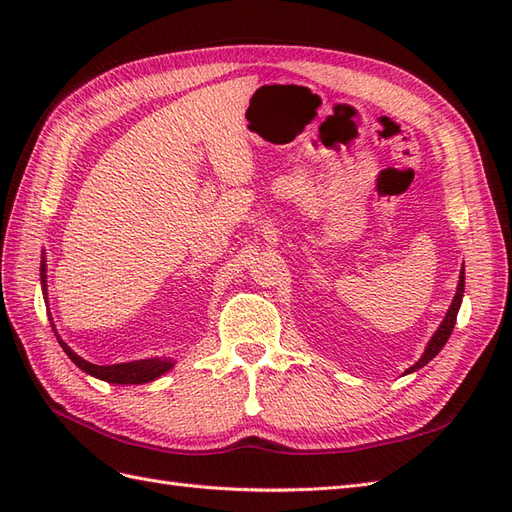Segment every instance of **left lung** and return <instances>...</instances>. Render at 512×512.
<instances>
[{
    "instance_id": "left-lung-1",
    "label": "left lung",
    "mask_w": 512,
    "mask_h": 512,
    "mask_svg": "<svg viewBox=\"0 0 512 512\" xmlns=\"http://www.w3.org/2000/svg\"><path fill=\"white\" fill-rule=\"evenodd\" d=\"M463 288H466V269L461 267V273H459V284H457V292H455V297H453V303H451V307H448V312H446V316H444V320L440 322V327L436 329V333L431 335V339H429V344L425 346V352H423V356L421 359H418L412 367H408L404 374H412V371H416V369H421V367H425L433 356H436L442 348H444V344L448 342V337H451V333H453V329H455V322H457V314H459V307H461V299H463Z\"/></svg>"
}]
</instances>
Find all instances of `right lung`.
I'll return each instance as SVG.
<instances>
[{"instance_id":"add662e5","label":"right lung","mask_w":512,"mask_h":512,"mask_svg":"<svg viewBox=\"0 0 512 512\" xmlns=\"http://www.w3.org/2000/svg\"><path fill=\"white\" fill-rule=\"evenodd\" d=\"M40 282H42V294H44V299H49V297H46V294H49V292H46V258H44V252H42V262H40ZM46 303H49V301H46ZM49 320H51V327H53V331H55V337H57L59 346L64 348V352L70 356V361H72L76 367H79V369H83L85 374L94 376V378H100V380H104V382H111V384H145V382H151V380L160 378L162 374H166V371L173 369V365H175L173 359H160V356H156V359H141V361H132V363L94 365V363L85 361L83 356L76 354V352L64 342V339H61V337L57 335L53 318H49Z\"/></svg>"}]
</instances>
